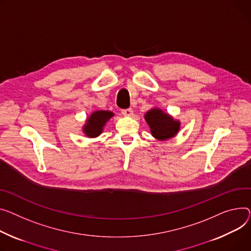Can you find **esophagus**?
<instances>
[{
	"mask_svg": "<svg viewBox=\"0 0 251 251\" xmlns=\"http://www.w3.org/2000/svg\"><path fill=\"white\" fill-rule=\"evenodd\" d=\"M122 114L124 116H132L133 115V110L131 108H128V109H123L122 110Z\"/></svg>",
	"mask_w": 251,
	"mask_h": 251,
	"instance_id": "obj_1",
	"label": "esophagus"
}]
</instances>
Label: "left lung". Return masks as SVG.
Instances as JSON below:
<instances>
[{"label": "left lung", "instance_id": "8db88e82", "mask_svg": "<svg viewBox=\"0 0 251 251\" xmlns=\"http://www.w3.org/2000/svg\"><path fill=\"white\" fill-rule=\"evenodd\" d=\"M144 118L151 130V134L159 140L172 138L179 130V122L175 121L172 117L159 109L148 111Z\"/></svg>", "mask_w": 251, "mask_h": 251}]
</instances>
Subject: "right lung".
Returning <instances> with one entry per match:
<instances>
[{
	"mask_svg": "<svg viewBox=\"0 0 251 251\" xmlns=\"http://www.w3.org/2000/svg\"><path fill=\"white\" fill-rule=\"evenodd\" d=\"M113 113L109 111H97L94 112L87 120L86 126L83 127L86 135L88 137H97L102 133L103 127L106 122L113 117Z\"/></svg>",
	"mask_w": 251,
	"mask_h": 251,
	"instance_id": "add662e5",
	"label": "right lung"
}]
</instances>
